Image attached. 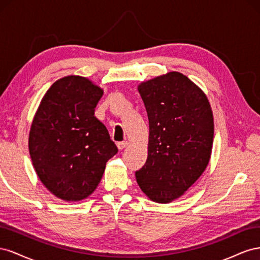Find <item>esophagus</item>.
<instances>
[{"label": "esophagus", "mask_w": 260, "mask_h": 260, "mask_svg": "<svg viewBox=\"0 0 260 260\" xmlns=\"http://www.w3.org/2000/svg\"><path fill=\"white\" fill-rule=\"evenodd\" d=\"M129 145V142H127V141H123V142H119V143H117V146H118V148L119 149H123V148H125Z\"/></svg>", "instance_id": "34e87169"}]
</instances>
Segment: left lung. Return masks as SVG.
Listing matches in <instances>:
<instances>
[{
  "mask_svg": "<svg viewBox=\"0 0 260 260\" xmlns=\"http://www.w3.org/2000/svg\"><path fill=\"white\" fill-rule=\"evenodd\" d=\"M148 116L147 159L136 172L147 198L168 204L181 198L206 170L214 142V115L207 95L179 72L141 82Z\"/></svg>",
  "mask_w": 260,
  "mask_h": 260,
  "instance_id": "8db88e82",
  "label": "left lung"
}]
</instances>
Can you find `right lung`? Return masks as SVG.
<instances>
[{"mask_svg": "<svg viewBox=\"0 0 260 260\" xmlns=\"http://www.w3.org/2000/svg\"><path fill=\"white\" fill-rule=\"evenodd\" d=\"M103 93L88 78L62 77L46 91L34 116L28 139L31 160L42 184L61 201L89 198L118 152L94 116Z\"/></svg>", "mask_w": 260, "mask_h": 260, "instance_id": "right-lung-1", "label": "right lung"}]
</instances>
